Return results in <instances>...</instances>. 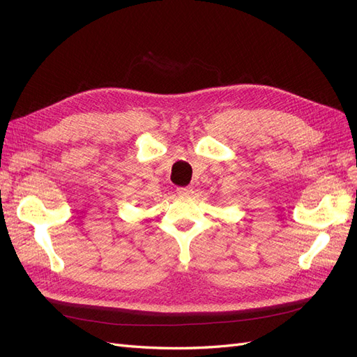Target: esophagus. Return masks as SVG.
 <instances>
[{"instance_id":"obj_1","label":"esophagus","mask_w":357,"mask_h":357,"mask_svg":"<svg viewBox=\"0 0 357 357\" xmlns=\"http://www.w3.org/2000/svg\"><path fill=\"white\" fill-rule=\"evenodd\" d=\"M177 193H178V197H190L193 190H192V188H177Z\"/></svg>"}]
</instances>
